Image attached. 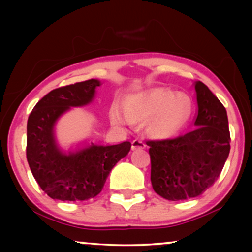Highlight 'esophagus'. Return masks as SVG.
I'll return each mask as SVG.
<instances>
[{"label": "esophagus", "mask_w": 252, "mask_h": 252, "mask_svg": "<svg viewBox=\"0 0 252 252\" xmlns=\"http://www.w3.org/2000/svg\"><path fill=\"white\" fill-rule=\"evenodd\" d=\"M146 148V143L141 140H134L132 142V150L136 149H144Z\"/></svg>", "instance_id": "34e87169"}]
</instances>
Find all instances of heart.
I'll use <instances>...</instances> for the list:
<instances>
[{
  "mask_svg": "<svg viewBox=\"0 0 252 252\" xmlns=\"http://www.w3.org/2000/svg\"><path fill=\"white\" fill-rule=\"evenodd\" d=\"M126 113L135 120H149L148 132L158 139L174 136L187 125L192 113L191 101L187 96L164 88H155L133 96L126 104ZM116 123H122L117 112Z\"/></svg>",
  "mask_w": 252,
  "mask_h": 252,
  "instance_id": "1",
  "label": "heart"
}]
</instances>
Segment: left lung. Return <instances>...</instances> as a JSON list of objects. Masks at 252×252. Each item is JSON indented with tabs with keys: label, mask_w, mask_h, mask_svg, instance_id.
Listing matches in <instances>:
<instances>
[{
	"label": "left lung",
	"mask_w": 252,
	"mask_h": 252,
	"mask_svg": "<svg viewBox=\"0 0 252 252\" xmlns=\"http://www.w3.org/2000/svg\"><path fill=\"white\" fill-rule=\"evenodd\" d=\"M197 116L190 132L175 139L147 141L151 185L168 201L203 194L217 181L230 150L225 106L202 81H195Z\"/></svg>",
	"instance_id": "1"
}]
</instances>
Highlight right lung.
<instances>
[{
	"label": "right lung",
	"mask_w": 252,
	"mask_h": 252,
	"mask_svg": "<svg viewBox=\"0 0 252 252\" xmlns=\"http://www.w3.org/2000/svg\"><path fill=\"white\" fill-rule=\"evenodd\" d=\"M99 85L97 79H91L54 89L36 103L27 120V161L41 189L53 199L77 202L95 197L113 166L129 153L128 141L112 146L91 143L68 153L56 142L57 120L71 108L89 104Z\"/></svg>",
	"instance_id": "right-lung-1"
}]
</instances>
